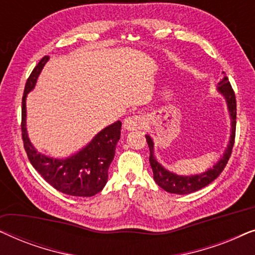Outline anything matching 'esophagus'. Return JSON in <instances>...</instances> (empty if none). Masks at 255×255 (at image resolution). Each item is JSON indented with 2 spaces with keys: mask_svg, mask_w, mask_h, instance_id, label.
Masks as SVG:
<instances>
[{
  "mask_svg": "<svg viewBox=\"0 0 255 255\" xmlns=\"http://www.w3.org/2000/svg\"><path fill=\"white\" fill-rule=\"evenodd\" d=\"M146 124V120L141 115H134V116L128 117L124 120V128L127 130H141Z\"/></svg>",
  "mask_w": 255,
  "mask_h": 255,
  "instance_id": "34e87169",
  "label": "esophagus"
}]
</instances>
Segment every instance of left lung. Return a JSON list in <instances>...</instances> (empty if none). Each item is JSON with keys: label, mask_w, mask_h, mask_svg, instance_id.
I'll return each mask as SVG.
<instances>
[{"label": "left lung", "mask_w": 255, "mask_h": 255, "mask_svg": "<svg viewBox=\"0 0 255 255\" xmlns=\"http://www.w3.org/2000/svg\"><path fill=\"white\" fill-rule=\"evenodd\" d=\"M219 92L225 96L226 102H228V108L230 116H231L232 121V133L231 139H230V144L226 148V151L223 155V158L216 163V165L200 175L194 176H181L176 175V174L170 173L168 170L163 168L160 163L156 161L154 155H153V141L151 137L146 135V141H147L149 147V163H151L152 170H153V177L154 181L159 187H161L163 190L168 191L170 194H190L194 191L200 190L212 181L217 179L219 174L223 172L225 168L226 163H228L230 156H231L233 145H235V138H236V118H237V102H236V95L233 92L231 83H230L228 76H224V79L218 83Z\"/></svg>", "instance_id": "8db88e82"}]
</instances>
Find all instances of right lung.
I'll return each instance as SVG.
<instances>
[{
    "label": "right lung",
    "instance_id": "1",
    "mask_svg": "<svg viewBox=\"0 0 255 255\" xmlns=\"http://www.w3.org/2000/svg\"><path fill=\"white\" fill-rule=\"evenodd\" d=\"M48 55L41 59L26 80L22 99V139L27 158L34 169L55 189L71 196L88 197L100 193L106 186L108 169L115 155L117 141L121 138L122 122H116L100 132L82 151L71 158L58 160L37 153L27 138L25 100L30 90L36 85Z\"/></svg>",
    "mask_w": 255,
    "mask_h": 255
}]
</instances>
